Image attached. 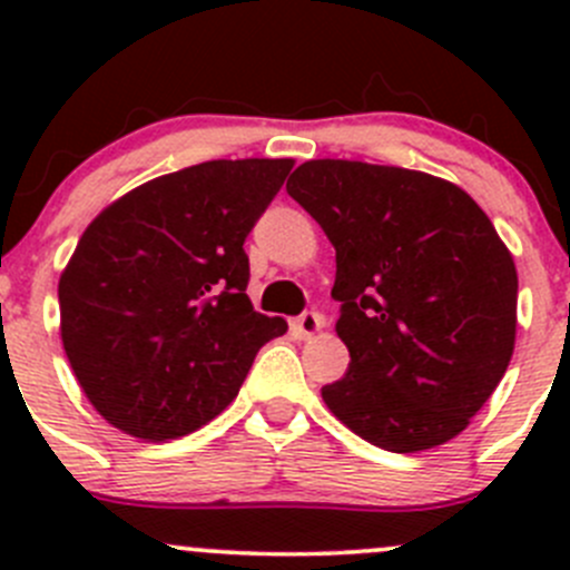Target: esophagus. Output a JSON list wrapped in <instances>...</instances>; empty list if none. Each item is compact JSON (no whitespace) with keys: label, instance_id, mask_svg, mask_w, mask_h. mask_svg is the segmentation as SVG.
<instances>
[{"label":"esophagus","instance_id":"34e87169","mask_svg":"<svg viewBox=\"0 0 570 570\" xmlns=\"http://www.w3.org/2000/svg\"><path fill=\"white\" fill-rule=\"evenodd\" d=\"M322 325H325V317H322L320 312H303L301 317L292 322V327H295L303 338L317 336V333L322 331Z\"/></svg>","mask_w":570,"mask_h":570}]
</instances>
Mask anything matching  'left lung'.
I'll return each instance as SVG.
<instances>
[{
  "label": "left lung",
  "mask_w": 570,
  "mask_h": 570,
  "mask_svg": "<svg viewBox=\"0 0 570 570\" xmlns=\"http://www.w3.org/2000/svg\"><path fill=\"white\" fill-rule=\"evenodd\" d=\"M286 193L336 248L350 366L325 405L389 452L455 439L513 358L519 275L493 223L458 184L392 165L312 159Z\"/></svg>",
  "instance_id": "left-lung-1"
}]
</instances>
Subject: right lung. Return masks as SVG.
I'll list each match as a JSON object with an SVG mask.
<instances>
[{
    "label": "right lung",
    "instance_id": "add662e5",
    "mask_svg": "<svg viewBox=\"0 0 570 570\" xmlns=\"http://www.w3.org/2000/svg\"><path fill=\"white\" fill-rule=\"evenodd\" d=\"M295 159H212L109 204L62 269L60 336L90 405L146 441L232 405L286 322L253 312L245 237Z\"/></svg>",
    "mask_w": 570,
    "mask_h": 570
}]
</instances>
